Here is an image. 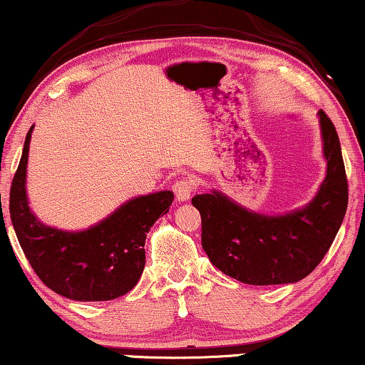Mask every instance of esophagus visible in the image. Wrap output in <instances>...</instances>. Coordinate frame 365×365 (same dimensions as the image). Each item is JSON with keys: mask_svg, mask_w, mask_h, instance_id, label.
I'll list each match as a JSON object with an SVG mask.
<instances>
[{"mask_svg": "<svg viewBox=\"0 0 365 365\" xmlns=\"http://www.w3.org/2000/svg\"><path fill=\"white\" fill-rule=\"evenodd\" d=\"M173 192H175V195H177L178 202L190 200L192 192H193V180H190V178L178 180V182L173 185Z\"/></svg>", "mask_w": 365, "mask_h": 365, "instance_id": "1", "label": "esophagus"}]
</instances>
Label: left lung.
Here are the masks:
<instances>
[{"mask_svg": "<svg viewBox=\"0 0 365 365\" xmlns=\"http://www.w3.org/2000/svg\"><path fill=\"white\" fill-rule=\"evenodd\" d=\"M318 123L327 172L307 205L269 215L219 190L192 198L202 217V247L224 274L256 286L297 283L324 259L342 225L349 188L334 123L324 110Z\"/></svg>", "mask_w": 365, "mask_h": 365, "instance_id": "8db88e82", "label": "left lung"}]
</instances>
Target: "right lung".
<instances>
[{"instance_id": "right-lung-1", "label": "right lung", "mask_w": 365, "mask_h": 365, "mask_svg": "<svg viewBox=\"0 0 365 365\" xmlns=\"http://www.w3.org/2000/svg\"><path fill=\"white\" fill-rule=\"evenodd\" d=\"M34 128L26 135L10 192L11 224L26 259L50 289L68 299L108 302L123 297L141 278L146 234L168 212L173 192L129 198L106 219L82 230L43 224L31 212L26 195V165Z\"/></svg>"}]
</instances>
